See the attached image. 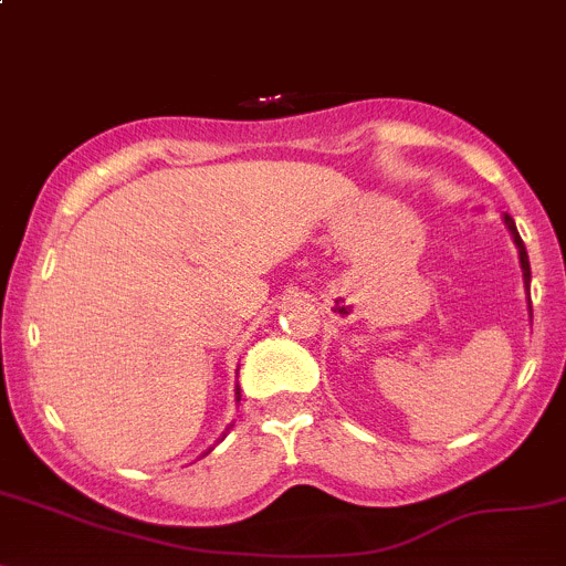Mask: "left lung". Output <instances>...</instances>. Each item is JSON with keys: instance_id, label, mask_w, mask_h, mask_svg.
<instances>
[{"instance_id": "1", "label": "left lung", "mask_w": 566, "mask_h": 566, "mask_svg": "<svg viewBox=\"0 0 566 566\" xmlns=\"http://www.w3.org/2000/svg\"><path fill=\"white\" fill-rule=\"evenodd\" d=\"M504 223H506V229L512 231V237H515V244H517V253H521V266H523V281H526V289H528V283H532V266H528V255H526V244H523V240H521V234H517V229H515V220L510 218V214H504Z\"/></svg>"}]
</instances>
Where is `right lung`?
Masks as SVG:
<instances>
[{
	"mask_svg": "<svg viewBox=\"0 0 566 566\" xmlns=\"http://www.w3.org/2000/svg\"><path fill=\"white\" fill-rule=\"evenodd\" d=\"M237 395H240V392H237Z\"/></svg>",
	"mask_w": 566,
	"mask_h": 566,
	"instance_id": "1",
	"label": "right lung"
}]
</instances>
